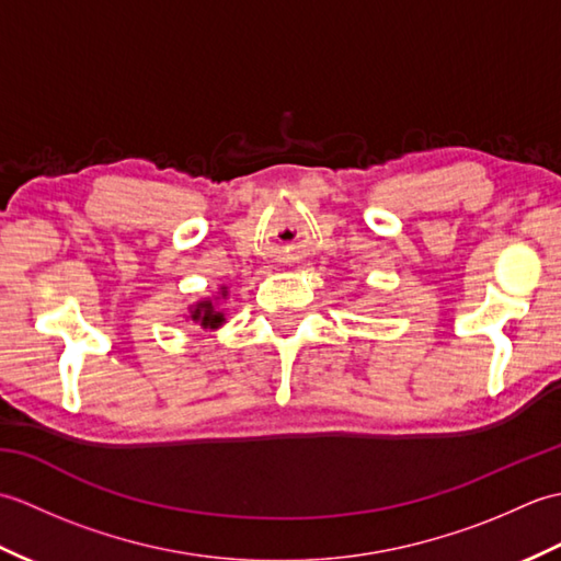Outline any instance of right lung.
I'll return each instance as SVG.
<instances>
[{
    "label": "right lung",
    "instance_id": "right-lung-1",
    "mask_svg": "<svg viewBox=\"0 0 561 561\" xmlns=\"http://www.w3.org/2000/svg\"><path fill=\"white\" fill-rule=\"evenodd\" d=\"M221 296H226V287L221 289ZM190 320H195V323H199L205 330H217L226 323V318L217 308V304L209 301V299L197 301L193 306V311H190Z\"/></svg>",
    "mask_w": 561,
    "mask_h": 561
}]
</instances>
